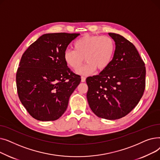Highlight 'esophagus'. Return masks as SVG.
Here are the masks:
<instances>
[{"label":"esophagus","mask_w":160,"mask_h":160,"mask_svg":"<svg viewBox=\"0 0 160 160\" xmlns=\"http://www.w3.org/2000/svg\"><path fill=\"white\" fill-rule=\"evenodd\" d=\"M85 81H86V77H81V82H84Z\"/></svg>","instance_id":"obj_1"}]
</instances>
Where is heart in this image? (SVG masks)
Instances as JSON below:
<instances>
[{"label": "heart", "mask_w": 160, "mask_h": 160, "mask_svg": "<svg viewBox=\"0 0 160 160\" xmlns=\"http://www.w3.org/2000/svg\"><path fill=\"white\" fill-rule=\"evenodd\" d=\"M74 50H67L64 52V61L73 70H78L83 62L86 64L79 69L80 74L87 75L106 69L110 64L115 52L113 39L107 36L86 35L74 41Z\"/></svg>", "instance_id": "heart-1"}]
</instances>
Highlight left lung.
<instances>
[{
	"mask_svg": "<svg viewBox=\"0 0 160 160\" xmlns=\"http://www.w3.org/2000/svg\"><path fill=\"white\" fill-rule=\"evenodd\" d=\"M115 43L112 60L98 75L87 78V98L97 116L122 118L135 108L143 95L146 69L136 47L123 36L108 33Z\"/></svg>",
	"mask_w": 160,
	"mask_h": 160,
	"instance_id": "1",
	"label": "left lung"
}]
</instances>
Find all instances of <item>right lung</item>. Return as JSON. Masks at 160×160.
<instances>
[{
    "mask_svg": "<svg viewBox=\"0 0 160 160\" xmlns=\"http://www.w3.org/2000/svg\"><path fill=\"white\" fill-rule=\"evenodd\" d=\"M80 33H52L40 36L22 54L16 74L22 104L33 118L55 121L64 113L81 81L64 61V52Z\"/></svg>",
    "mask_w": 160,
    "mask_h": 160,
    "instance_id": "obj_1",
    "label": "right lung"
}]
</instances>
